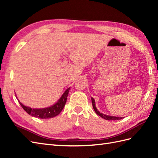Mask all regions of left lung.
<instances>
[{
    "mask_svg": "<svg viewBox=\"0 0 158 158\" xmlns=\"http://www.w3.org/2000/svg\"><path fill=\"white\" fill-rule=\"evenodd\" d=\"M92 99V106H93V108L95 112L100 116V117H102V118L105 119L106 120H121L122 119V118L121 117H116V116H108V115H106L104 114H102L100 113L98 110H97L96 107V105H95V100L93 98H91Z\"/></svg>",
    "mask_w": 158,
    "mask_h": 158,
    "instance_id": "obj_1",
    "label": "left lung"
}]
</instances>
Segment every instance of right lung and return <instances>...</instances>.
<instances>
[{"label":"right lung","instance_id":"add662e5","mask_svg":"<svg viewBox=\"0 0 158 158\" xmlns=\"http://www.w3.org/2000/svg\"><path fill=\"white\" fill-rule=\"evenodd\" d=\"M70 90V88H68L66 90L60 98L58 100V101L56 104H54L53 106H50L48 108H31L27 106H24L20 102H19V104L22 106V108L24 110V111L32 116L41 118V119H47V118H52L55 116H58V115L62 112V109L64 107L66 104V100L68 95H69V92Z\"/></svg>","mask_w":158,"mask_h":158}]
</instances>
